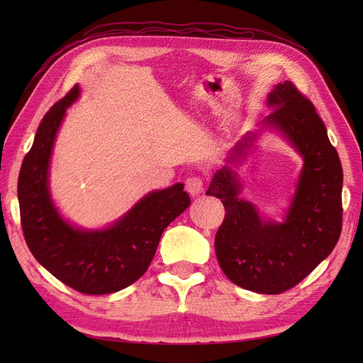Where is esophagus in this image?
I'll list each match as a JSON object with an SVG mask.
<instances>
[{"label":"esophagus","mask_w":363,"mask_h":363,"mask_svg":"<svg viewBox=\"0 0 363 363\" xmlns=\"http://www.w3.org/2000/svg\"><path fill=\"white\" fill-rule=\"evenodd\" d=\"M203 177L201 176H190L186 181V190L190 194V196H198L203 194Z\"/></svg>","instance_id":"1"}]
</instances>
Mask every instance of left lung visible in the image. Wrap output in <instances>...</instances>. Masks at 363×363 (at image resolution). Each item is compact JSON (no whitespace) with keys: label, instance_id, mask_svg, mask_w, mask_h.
<instances>
[{"label":"left lung","instance_id":"obj_1","mask_svg":"<svg viewBox=\"0 0 363 363\" xmlns=\"http://www.w3.org/2000/svg\"><path fill=\"white\" fill-rule=\"evenodd\" d=\"M267 103L274 111L262 125L279 129L304 159L285 220H262L254 204L238 198L240 184L229 165L213 174L206 195L220 198L226 211L215 235L223 273L242 289L279 295L309 276L335 248L343 218V169L325 123L295 84H277ZM252 140L250 134L238 142L228 164L243 156Z\"/></svg>","mask_w":363,"mask_h":363}]
</instances>
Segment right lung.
<instances>
[{
  "instance_id": "1",
  "label": "right lung",
  "mask_w": 363,
  "mask_h": 363,
  "mask_svg": "<svg viewBox=\"0 0 363 363\" xmlns=\"http://www.w3.org/2000/svg\"><path fill=\"white\" fill-rule=\"evenodd\" d=\"M79 96L74 86L45 113L34 143L23 159L18 203L29 251L68 287L106 295L134 284L148 269L160 235L190 206L184 184L151 191L125 217L103 230L76 229L60 217L48 190L50 157L67 107Z\"/></svg>"
}]
</instances>
